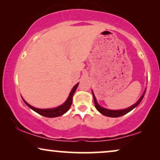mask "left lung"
Masks as SVG:
<instances>
[{"label":"left lung","mask_w":160,"mask_h":160,"mask_svg":"<svg viewBox=\"0 0 160 160\" xmlns=\"http://www.w3.org/2000/svg\"><path fill=\"white\" fill-rule=\"evenodd\" d=\"M146 90H145L143 93H142V95H141L140 98L138 99V101H137L135 103H134L133 105H132L129 107L126 108V109H118V110H113V109H107V108L101 107V106L98 104V101H97V100H96V98H95V95H94V92H93L92 90V95H93V99H94L95 107V108H96L97 110L99 112L101 113L103 115L107 116V117L118 118V117H121V116H123L124 115H126V114H127L128 112H129L130 111H132V109H134V108L138 107V106L140 104V103L141 102V101L142 100V98H143V97H144V95H145V93H146Z\"/></svg>","instance_id":"obj_1"}]
</instances>
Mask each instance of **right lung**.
Segmentation results:
<instances>
[{"instance_id":"add662e5","label":"right lung","mask_w":160,"mask_h":160,"mask_svg":"<svg viewBox=\"0 0 160 160\" xmlns=\"http://www.w3.org/2000/svg\"><path fill=\"white\" fill-rule=\"evenodd\" d=\"M78 84L79 83H77L73 88H72L71 91H70L69 96L67 98L64 103H62V105L59 106L57 107H54V108H51V109H38V108L34 107H32V105H30L29 103H28L26 101L22 98L24 103L28 106L30 109H32V110H34V112H36L37 113L39 114L40 115L44 116V117H47V118H56V117H59V116H61L67 112L69 110L70 106L72 104V96H73L74 92H76V89H77Z\"/></svg>"}]
</instances>
